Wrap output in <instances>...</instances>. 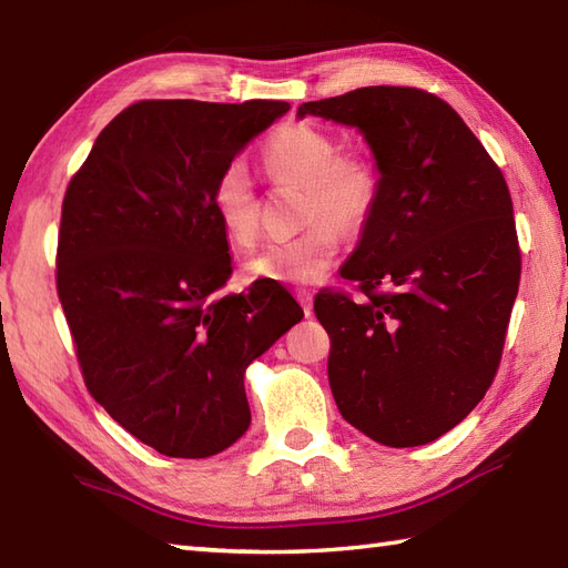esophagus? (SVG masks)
Here are the masks:
<instances>
[{"label": "esophagus", "mask_w": 568, "mask_h": 568, "mask_svg": "<svg viewBox=\"0 0 568 568\" xmlns=\"http://www.w3.org/2000/svg\"><path fill=\"white\" fill-rule=\"evenodd\" d=\"M295 295H297V300H300V305H303L305 315L310 317V315H312V310H315V297H312V293H310V291H297Z\"/></svg>", "instance_id": "esophagus-1"}]
</instances>
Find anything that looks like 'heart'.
Wrapping results in <instances>:
<instances>
[{"label": "heart", "mask_w": 568, "mask_h": 568, "mask_svg": "<svg viewBox=\"0 0 568 568\" xmlns=\"http://www.w3.org/2000/svg\"><path fill=\"white\" fill-rule=\"evenodd\" d=\"M263 165L277 183L307 190L303 234L265 244L246 261L251 281L312 285L322 281L339 253V232H356L376 207L381 178L366 155H339L329 131L285 124L265 141ZM212 207L224 234L236 246L258 236V197L244 163H229L212 185Z\"/></svg>", "instance_id": "1"}]
</instances>
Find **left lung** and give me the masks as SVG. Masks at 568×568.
Returning <instances> with one entry per match:
<instances>
[{"label": "left lung", "mask_w": 568, "mask_h": 568, "mask_svg": "<svg viewBox=\"0 0 568 568\" xmlns=\"http://www.w3.org/2000/svg\"><path fill=\"white\" fill-rule=\"evenodd\" d=\"M305 114L354 126L381 178L342 265L366 300L315 297L336 407L378 444H429L484 400L500 364L520 285L508 185L464 119L429 92L378 84L300 104Z\"/></svg>", "instance_id": "obj_1"}]
</instances>
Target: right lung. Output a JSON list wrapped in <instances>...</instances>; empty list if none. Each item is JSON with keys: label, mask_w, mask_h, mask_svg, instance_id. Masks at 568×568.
I'll return each mask as SVG.
<instances>
[{"label": "right lung", "mask_w": 568, "mask_h": 568, "mask_svg": "<svg viewBox=\"0 0 568 568\" xmlns=\"http://www.w3.org/2000/svg\"><path fill=\"white\" fill-rule=\"evenodd\" d=\"M291 104L149 100L116 114L70 180L58 297L84 385L159 454L207 458L251 425L244 373L303 320L281 283L224 295L216 175Z\"/></svg>", "instance_id": "1"}]
</instances>
